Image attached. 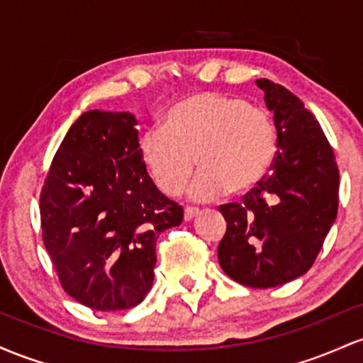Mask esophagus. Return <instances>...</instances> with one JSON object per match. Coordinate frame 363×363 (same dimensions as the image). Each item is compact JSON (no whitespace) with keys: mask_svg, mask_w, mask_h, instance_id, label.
Listing matches in <instances>:
<instances>
[{"mask_svg":"<svg viewBox=\"0 0 363 363\" xmlns=\"http://www.w3.org/2000/svg\"><path fill=\"white\" fill-rule=\"evenodd\" d=\"M199 214V207H185V221H192L195 216Z\"/></svg>","mask_w":363,"mask_h":363,"instance_id":"esophagus-1","label":"esophagus"}]
</instances>
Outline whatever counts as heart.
Wrapping results in <instances>:
<instances>
[{
	"instance_id": "heart-1",
	"label": "heart",
	"mask_w": 363,
	"mask_h": 363,
	"mask_svg": "<svg viewBox=\"0 0 363 363\" xmlns=\"http://www.w3.org/2000/svg\"><path fill=\"white\" fill-rule=\"evenodd\" d=\"M276 154V128L269 113L221 92H197L178 101L161 128L140 138V157L166 195L185 189L195 166L202 169L190 195L207 201L225 192L257 186Z\"/></svg>"
}]
</instances>
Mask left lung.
<instances>
[{
  "instance_id": "8db88e82",
  "label": "left lung",
  "mask_w": 363,
  "mask_h": 363,
  "mask_svg": "<svg viewBox=\"0 0 363 363\" xmlns=\"http://www.w3.org/2000/svg\"><path fill=\"white\" fill-rule=\"evenodd\" d=\"M274 113L278 150L271 171L242 202L219 206L226 233L223 271L250 288H272L312 267L337 214L340 171L319 121L283 85L259 79Z\"/></svg>"
}]
</instances>
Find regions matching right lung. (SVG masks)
<instances>
[{"instance_id":"obj_1","label":"right lung","mask_w":363,"mask_h":363,"mask_svg":"<svg viewBox=\"0 0 363 363\" xmlns=\"http://www.w3.org/2000/svg\"><path fill=\"white\" fill-rule=\"evenodd\" d=\"M130 113H84L61 142L40 192V228L63 290L92 311L147 296L156 242L183 209L150 180Z\"/></svg>"}]
</instances>
